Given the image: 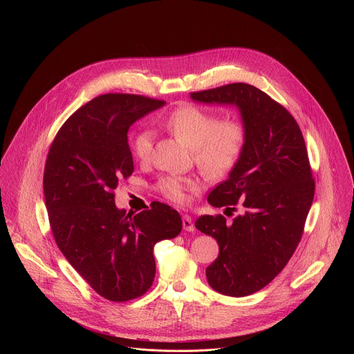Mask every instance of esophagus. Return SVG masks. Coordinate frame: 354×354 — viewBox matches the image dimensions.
I'll return each instance as SVG.
<instances>
[{"mask_svg": "<svg viewBox=\"0 0 354 354\" xmlns=\"http://www.w3.org/2000/svg\"><path fill=\"white\" fill-rule=\"evenodd\" d=\"M182 225H183V230L186 231H194V225H193V220L189 217V216H183L182 217Z\"/></svg>", "mask_w": 354, "mask_h": 354, "instance_id": "34e87169", "label": "esophagus"}]
</instances>
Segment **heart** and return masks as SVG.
<instances>
[{
  "instance_id": "heart-1",
  "label": "heart",
  "mask_w": 354,
  "mask_h": 354,
  "mask_svg": "<svg viewBox=\"0 0 354 354\" xmlns=\"http://www.w3.org/2000/svg\"><path fill=\"white\" fill-rule=\"evenodd\" d=\"M164 126L187 147L194 149V158L206 174L220 176L227 174L239 160L245 147V129L236 120H224L194 106L180 108L172 112ZM154 131L141 129L131 141L133 154L140 161H148L153 153ZM197 186V182L183 176H165L158 182V190L175 203H183L186 192Z\"/></svg>"
}]
</instances>
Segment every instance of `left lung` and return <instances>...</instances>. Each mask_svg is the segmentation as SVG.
<instances>
[{
    "label": "left lung",
    "instance_id": "1",
    "mask_svg": "<svg viewBox=\"0 0 354 354\" xmlns=\"http://www.w3.org/2000/svg\"><path fill=\"white\" fill-rule=\"evenodd\" d=\"M197 104L234 106L246 140L228 178L207 201L230 213L201 216L196 228L216 238L218 258L206 269L213 290L245 297L268 286L287 265L301 239L314 198L304 137L294 118L268 93L245 82L193 92Z\"/></svg>",
    "mask_w": 354,
    "mask_h": 354
}]
</instances>
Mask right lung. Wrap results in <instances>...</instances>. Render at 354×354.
<instances>
[{
	"label": "right lung",
	"instance_id": "add662e5",
	"mask_svg": "<svg viewBox=\"0 0 354 354\" xmlns=\"http://www.w3.org/2000/svg\"><path fill=\"white\" fill-rule=\"evenodd\" d=\"M165 105L138 95H100L80 108L50 147L43 190L57 246L70 265L111 301L142 295L156 277L154 246L179 235L182 218L154 201L126 213L113 190L134 171L127 133Z\"/></svg>",
	"mask_w": 354,
	"mask_h": 354
}]
</instances>
